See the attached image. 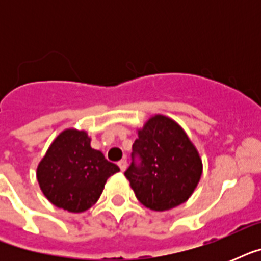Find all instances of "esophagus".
I'll list each match as a JSON object with an SVG mask.
<instances>
[{
    "label": "esophagus",
    "mask_w": 261,
    "mask_h": 261,
    "mask_svg": "<svg viewBox=\"0 0 261 261\" xmlns=\"http://www.w3.org/2000/svg\"><path fill=\"white\" fill-rule=\"evenodd\" d=\"M118 165H119V168H120V171L124 172V171H126V168H127V161H126V160H122V161H119Z\"/></svg>",
    "instance_id": "34e87169"
}]
</instances>
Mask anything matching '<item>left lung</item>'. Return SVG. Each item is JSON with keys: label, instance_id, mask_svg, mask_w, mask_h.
I'll use <instances>...</instances> for the list:
<instances>
[{"label": "left lung", "instance_id": "left-lung-1", "mask_svg": "<svg viewBox=\"0 0 261 261\" xmlns=\"http://www.w3.org/2000/svg\"><path fill=\"white\" fill-rule=\"evenodd\" d=\"M138 155L141 163H134ZM124 176L143 206L167 211L188 200L202 176L199 151L173 119L154 115L138 130Z\"/></svg>", "mask_w": 261, "mask_h": 261}]
</instances>
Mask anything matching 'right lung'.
I'll return each mask as SVG.
<instances>
[{
	"label": "right lung",
	"mask_w": 261,
	"mask_h": 261,
	"mask_svg": "<svg viewBox=\"0 0 261 261\" xmlns=\"http://www.w3.org/2000/svg\"><path fill=\"white\" fill-rule=\"evenodd\" d=\"M100 150L90 146L87 131H62L39 163L36 177L40 190L54 206L83 213L101 195L107 178L119 172Z\"/></svg>",
	"instance_id": "add662e5"
}]
</instances>
